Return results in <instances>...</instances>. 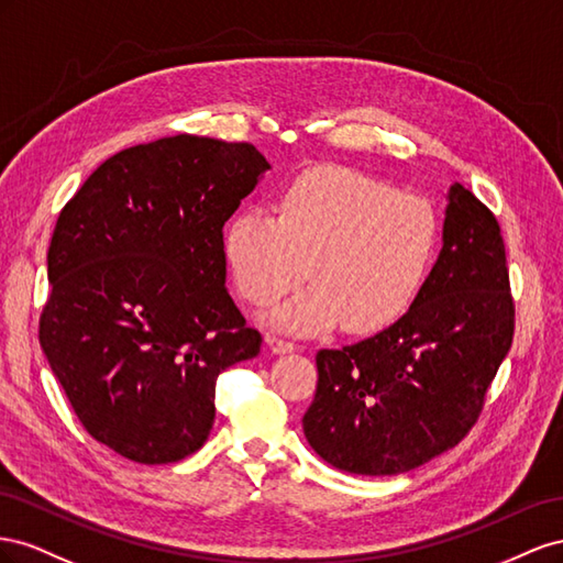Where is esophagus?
Wrapping results in <instances>:
<instances>
[{"label": "esophagus", "instance_id": "obj_1", "mask_svg": "<svg viewBox=\"0 0 563 563\" xmlns=\"http://www.w3.org/2000/svg\"><path fill=\"white\" fill-rule=\"evenodd\" d=\"M266 344H268V349H271L273 353H292V351L297 349V344L287 342V340H280V336H268Z\"/></svg>", "mask_w": 563, "mask_h": 563}]
</instances>
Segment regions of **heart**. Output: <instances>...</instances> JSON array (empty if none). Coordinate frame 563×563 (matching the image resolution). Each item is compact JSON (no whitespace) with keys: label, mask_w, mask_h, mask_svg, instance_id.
<instances>
[{"label":"heart","mask_w":563,"mask_h":563,"mask_svg":"<svg viewBox=\"0 0 563 563\" xmlns=\"http://www.w3.org/2000/svg\"><path fill=\"white\" fill-rule=\"evenodd\" d=\"M278 212L240 210L223 247L240 292L256 307L290 292L309 271L316 283L271 313L290 332H323L342 320L351 332L389 328L420 295L439 247L429 200L351 167L297 174Z\"/></svg>","instance_id":"b5f03b06"}]
</instances>
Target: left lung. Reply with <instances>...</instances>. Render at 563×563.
<instances>
[{
    "label": "left lung",
    "instance_id": "left-lung-1",
    "mask_svg": "<svg viewBox=\"0 0 563 563\" xmlns=\"http://www.w3.org/2000/svg\"><path fill=\"white\" fill-rule=\"evenodd\" d=\"M514 336L500 223L462 184L443 247L412 307L367 340L316 353L303 437L332 467L391 476L467 437Z\"/></svg>",
    "mask_w": 563,
    "mask_h": 563
}]
</instances>
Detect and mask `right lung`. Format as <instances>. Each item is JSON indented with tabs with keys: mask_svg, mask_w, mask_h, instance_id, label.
<instances>
[{
	"mask_svg": "<svg viewBox=\"0 0 563 563\" xmlns=\"http://www.w3.org/2000/svg\"><path fill=\"white\" fill-rule=\"evenodd\" d=\"M266 169L252 143L167 136L108 157L60 210L40 344L77 420L118 455L196 453L217 377L260 353L227 290L223 223Z\"/></svg>",
	"mask_w": 563,
	"mask_h": 563,
	"instance_id": "obj_1",
	"label": "right lung"
}]
</instances>
